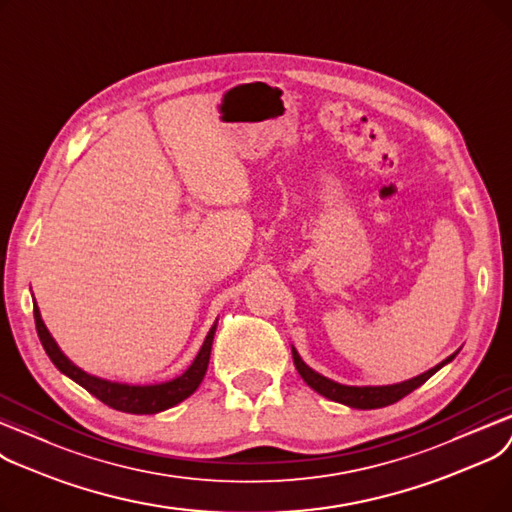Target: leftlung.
Returning a JSON list of instances; mask_svg holds the SVG:
<instances>
[{
    "label": "left lung",
    "mask_w": 512,
    "mask_h": 512,
    "mask_svg": "<svg viewBox=\"0 0 512 512\" xmlns=\"http://www.w3.org/2000/svg\"><path fill=\"white\" fill-rule=\"evenodd\" d=\"M294 352V364L300 373V377L314 389V392H319L321 396L333 400V402H342L346 406L352 408H360V410H371V408H383L394 404L398 400H402L404 396H408L410 392H415L417 387H421L431 375H435L440 371L446 362H450L456 354L448 356L444 362L437 364V367L429 369L427 373L415 377V379H408L404 383H396V385H383V387H350V385H342V383H335L319 373H314L310 367L302 362V358L298 356L296 350Z\"/></svg>",
    "instance_id": "8db88e82"
}]
</instances>
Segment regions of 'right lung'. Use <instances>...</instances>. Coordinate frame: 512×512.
<instances>
[{
    "label": "right lung",
    "instance_id": "right-lung-1",
    "mask_svg": "<svg viewBox=\"0 0 512 512\" xmlns=\"http://www.w3.org/2000/svg\"><path fill=\"white\" fill-rule=\"evenodd\" d=\"M33 314H35V327H37V335L41 339V346H43L45 354L50 356V360L56 364V369L60 373H64L66 377H70L72 381H77L81 387L87 389L89 394H93L106 406H110L114 410L131 412V415H156V412H162L170 406H175L196 392L198 385L202 383V379L206 375V369H208L212 339H214V331H216V325L208 331L200 354L196 356V360L191 362V367L181 377H177L173 381H166V383H158V385H123V383H112L106 379H97L93 375H87L79 367H75V364H72L60 352L50 331L45 329L37 304L33 308Z\"/></svg>",
    "mask_w": 512,
    "mask_h": 512
}]
</instances>
